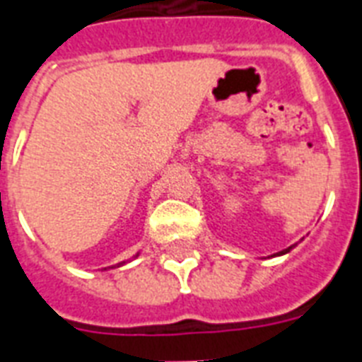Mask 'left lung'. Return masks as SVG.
<instances>
[{
	"label": "left lung",
	"instance_id": "1",
	"mask_svg": "<svg viewBox=\"0 0 362 362\" xmlns=\"http://www.w3.org/2000/svg\"><path fill=\"white\" fill-rule=\"evenodd\" d=\"M288 250H291V248H286V250H283V252H279V255H285V252H288Z\"/></svg>",
	"mask_w": 362,
	"mask_h": 362
}]
</instances>
